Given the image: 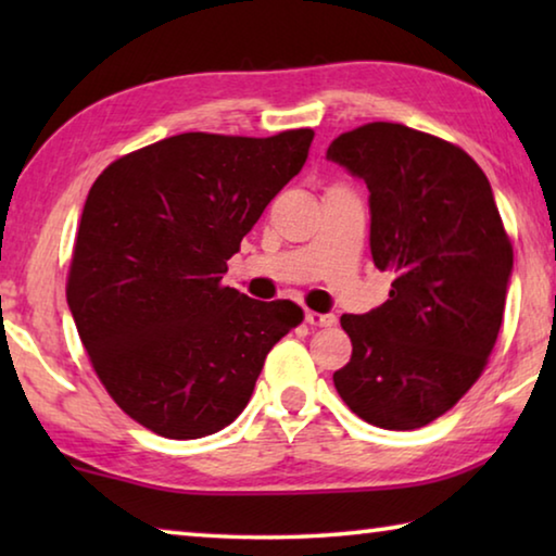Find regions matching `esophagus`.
<instances>
[{
  "instance_id": "34e87169",
  "label": "esophagus",
  "mask_w": 556,
  "mask_h": 556,
  "mask_svg": "<svg viewBox=\"0 0 556 556\" xmlns=\"http://www.w3.org/2000/svg\"><path fill=\"white\" fill-rule=\"evenodd\" d=\"M306 324L308 326H318V328H328L336 324L333 314H318V312H306Z\"/></svg>"
}]
</instances>
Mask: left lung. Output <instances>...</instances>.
<instances>
[{"label": "left lung", "instance_id": "8db88e82", "mask_svg": "<svg viewBox=\"0 0 556 556\" xmlns=\"http://www.w3.org/2000/svg\"><path fill=\"white\" fill-rule=\"evenodd\" d=\"M326 159L370 191V252L392 271L382 306L343 314L353 355L341 400L380 429H419L448 412L488 363L503 324L513 244L473 159L394 122L345 131Z\"/></svg>", "mask_w": 556, "mask_h": 556}]
</instances>
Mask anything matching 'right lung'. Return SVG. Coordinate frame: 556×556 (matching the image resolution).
<instances>
[{"label": "right lung", "mask_w": 556, "mask_h": 556, "mask_svg": "<svg viewBox=\"0 0 556 556\" xmlns=\"http://www.w3.org/2000/svg\"><path fill=\"white\" fill-rule=\"evenodd\" d=\"M312 139L186 131L92 184L65 296L110 397L154 434L201 439L232 425L271 345L304 318L294 301L250 299L220 279Z\"/></svg>", "instance_id": "right-lung-1"}]
</instances>
